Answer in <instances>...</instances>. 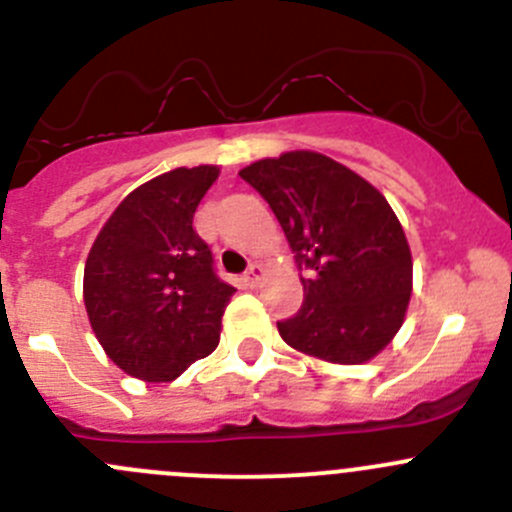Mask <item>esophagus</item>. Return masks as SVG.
Masks as SVG:
<instances>
[{
  "mask_svg": "<svg viewBox=\"0 0 512 512\" xmlns=\"http://www.w3.org/2000/svg\"><path fill=\"white\" fill-rule=\"evenodd\" d=\"M262 280H265V270H262V265H250V267H247V272H245V282H247V285L257 287Z\"/></svg>",
  "mask_w": 512,
  "mask_h": 512,
  "instance_id": "obj_1",
  "label": "esophagus"
}]
</instances>
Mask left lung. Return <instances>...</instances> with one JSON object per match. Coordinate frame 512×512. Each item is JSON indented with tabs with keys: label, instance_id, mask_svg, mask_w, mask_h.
<instances>
[{
	"label": "left lung",
	"instance_id": "left-lung-1",
	"mask_svg": "<svg viewBox=\"0 0 512 512\" xmlns=\"http://www.w3.org/2000/svg\"><path fill=\"white\" fill-rule=\"evenodd\" d=\"M285 230L304 287L294 317L277 322L289 347L361 364L404 324L411 297L409 242L384 195L347 165L312 151L240 170Z\"/></svg>",
	"mask_w": 512,
	"mask_h": 512
}]
</instances>
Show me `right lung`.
Returning a JSON list of instances; mask_svg holds the SVG:
<instances>
[{"mask_svg":"<svg viewBox=\"0 0 512 512\" xmlns=\"http://www.w3.org/2000/svg\"><path fill=\"white\" fill-rule=\"evenodd\" d=\"M215 165L175 168L126 195L98 232L84 302L103 352L126 374L173 381L215 352L235 287L215 272L193 215Z\"/></svg>","mask_w":512,"mask_h":512,"instance_id":"add662e5","label":"right lung"}]
</instances>
